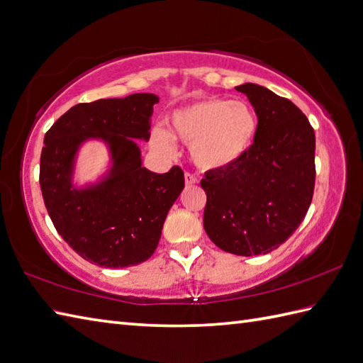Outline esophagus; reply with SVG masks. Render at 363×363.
Wrapping results in <instances>:
<instances>
[{
    "mask_svg": "<svg viewBox=\"0 0 363 363\" xmlns=\"http://www.w3.org/2000/svg\"><path fill=\"white\" fill-rule=\"evenodd\" d=\"M198 182V179H196V176L195 174H191V173H185V184L187 185H193V184H196Z\"/></svg>",
    "mask_w": 363,
    "mask_h": 363,
    "instance_id": "esophagus-1",
    "label": "esophagus"
}]
</instances>
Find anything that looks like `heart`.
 <instances>
[{"instance_id":"heart-1","label":"heart","mask_w":363,"mask_h":363,"mask_svg":"<svg viewBox=\"0 0 363 363\" xmlns=\"http://www.w3.org/2000/svg\"><path fill=\"white\" fill-rule=\"evenodd\" d=\"M170 134L190 145V155L202 170H218L238 162L250 150L258 131L254 109L240 100L202 99L172 113ZM155 147L172 151L167 133H153Z\"/></svg>"}]
</instances>
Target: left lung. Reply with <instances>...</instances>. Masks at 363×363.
<instances>
[{
  "label": "left lung",
  "mask_w": 363,
  "mask_h": 363,
  "mask_svg": "<svg viewBox=\"0 0 363 363\" xmlns=\"http://www.w3.org/2000/svg\"><path fill=\"white\" fill-rule=\"evenodd\" d=\"M235 89L254 106L258 131L238 162L201 181L204 229L220 249L252 257L277 249L306 216L315 184V134L291 100L255 83Z\"/></svg>",
  "instance_id": "obj_1"
}]
</instances>
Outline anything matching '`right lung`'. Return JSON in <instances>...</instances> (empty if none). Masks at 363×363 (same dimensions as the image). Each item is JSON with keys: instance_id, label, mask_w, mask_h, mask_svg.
Instances as JSON below:
<instances>
[{"instance_id": "obj_1", "label": "right lung", "mask_w": 363, "mask_h": 363, "mask_svg": "<svg viewBox=\"0 0 363 363\" xmlns=\"http://www.w3.org/2000/svg\"><path fill=\"white\" fill-rule=\"evenodd\" d=\"M159 97L139 92L72 106L45 136L40 187L58 235L92 264L128 267L147 261L164 221L184 189V172L157 174L142 167L134 139H150V117ZM88 138L104 140L113 164L104 180L75 189L74 156Z\"/></svg>"}]
</instances>
